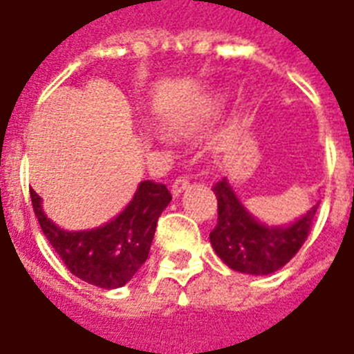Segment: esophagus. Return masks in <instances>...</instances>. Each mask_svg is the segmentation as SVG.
Returning a JSON list of instances; mask_svg holds the SVG:
<instances>
[{"instance_id": "esophagus-1", "label": "esophagus", "mask_w": 354, "mask_h": 354, "mask_svg": "<svg viewBox=\"0 0 354 354\" xmlns=\"http://www.w3.org/2000/svg\"><path fill=\"white\" fill-rule=\"evenodd\" d=\"M187 187H189V180H187L185 176H180L174 180V184L170 185V192H172L174 197H178V195H180V193H184Z\"/></svg>"}]
</instances>
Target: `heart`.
I'll use <instances>...</instances> for the list:
<instances>
[{"label":"heart","mask_w":354,"mask_h":354,"mask_svg":"<svg viewBox=\"0 0 354 354\" xmlns=\"http://www.w3.org/2000/svg\"><path fill=\"white\" fill-rule=\"evenodd\" d=\"M197 121H199V117H195L193 121H184V123L176 124V129H180V131H193V129H195V124H197Z\"/></svg>","instance_id":"b5f03b06"}]
</instances>
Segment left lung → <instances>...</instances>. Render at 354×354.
<instances>
[{
    "label": "left lung",
    "mask_w": 354,
    "mask_h": 354,
    "mask_svg": "<svg viewBox=\"0 0 354 354\" xmlns=\"http://www.w3.org/2000/svg\"><path fill=\"white\" fill-rule=\"evenodd\" d=\"M218 199V223L210 245L225 266L248 274H269L288 263L304 246L319 205L290 225L258 222L239 201L227 178L212 187Z\"/></svg>",
    "instance_id": "left-lung-1"
}]
</instances>
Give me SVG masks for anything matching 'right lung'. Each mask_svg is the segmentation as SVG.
I'll list each match as a JSON object with an SVG mask.
<instances>
[{
	"label": "right lung",
	"mask_w": 354,
	"mask_h": 354,
	"mask_svg": "<svg viewBox=\"0 0 354 354\" xmlns=\"http://www.w3.org/2000/svg\"><path fill=\"white\" fill-rule=\"evenodd\" d=\"M32 207L55 252L77 279L98 288H119L144 266L157 220L172 195L165 184L144 180L121 214L100 227L64 231L43 212L41 197L30 189Z\"/></svg>",
	"instance_id": "add662e5"
}]
</instances>
